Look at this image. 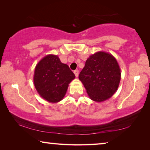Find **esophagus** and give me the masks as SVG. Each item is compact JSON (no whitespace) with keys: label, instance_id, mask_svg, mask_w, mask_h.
I'll use <instances>...</instances> for the list:
<instances>
[{"label":"esophagus","instance_id":"esophagus-1","mask_svg":"<svg viewBox=\"0 0 150 150\" xmlns=\"http://www.w3.org/2000/svg\"><path fill=\"white\" fill-rule=\"evenodd\" d=\"M74 74H75L76 77H78V75H79V70L78 69H76L74 71Z\"/></svg>","mask_w":150,"mask_h":150}]
</instances>
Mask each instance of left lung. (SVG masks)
Listing matches in <instances>:
<instances>
[{
  "mask_svg": "<svg viewBox=\"0 0 150 150\" xmlns=\"http://www.w3.org/2000/svg\"><path fill=\"white\" fill-rule=\"evenodd\" d=\"M79 79L91 99L101 103L110 98L117 91L121 79L120 68L112 55L98 52L86 61Z\"/></svg>",
  "mask_w": 150,
  "mask_h": 150,
  "instance_id": "obj_1",
  "label": "left lung"
}]
</instances>
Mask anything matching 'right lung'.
<instances>
[{
    "mask_svg": "<svg viewBox=\"0 0 150 150\" xmlns=\"http://www.w3.org/2000/svg\"><path fill=\"white\" fill-rule=\"evenodd\" d=\"M75 78L69 66L56 55H47L35 67L34 84L42 98L56 103L64 97L69 84Z\"/></svg>",
    "mask_w": 150,
    "mask_h": 150,
    "instance_id": "obj_1",
    "label": "right lung"
}]
</instances>
